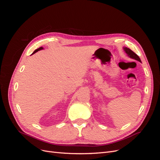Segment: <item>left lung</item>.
Returning <instances> with one entry per match:
<instances>
[{"mask_svg":"<svg viewBox=\"0 0 160 160\" xmlns=\"http://www.w3.org/2000/svg\"><path fill=\"white\" fill-rule=\"evenodd\" d=\"M123 49H124L125 52L127 53V55L130 58H132V59L137 60V61H138L139 62H142L141 59H140V58L139 57V56L137 54H135V53L133 51H132V50H131L130 49H129V48H128V47H123Z\"/></svg>","mask_w":160,"mask_h":160,"instance_id":"left-lung-1","label":"left lung"}]
</instances>
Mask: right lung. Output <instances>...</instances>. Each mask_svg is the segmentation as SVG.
<instances>
[{
	"label": "right lung",
	"instance_id": "1",
	"mask_svg": "<svg viewBox=\"0 0 160 160\" xmlns=\"http://www.w3.org/2000/svg\"><path fill=\"white\" fill-rule=\"evenodd\" d=\"M42 49H43V48L41 47H39L38 48V49H36L35 51H34L32 54H34V53H35L36 52H37V51H40V50H42Z\"/></svg>",
	"mask_w": 160,
	"mask_h": 160
}]
</instances>
